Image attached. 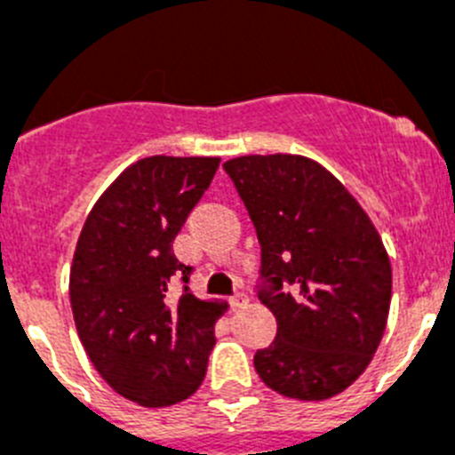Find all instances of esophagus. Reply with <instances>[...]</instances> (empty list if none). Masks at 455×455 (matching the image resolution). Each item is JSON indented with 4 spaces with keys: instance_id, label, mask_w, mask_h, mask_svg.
I'll return each mask as SVG.
<instances>
[{
    "instance_id": "34e87169",
    "label": "esophagus",
    "mask_w": 455,
    "mask_h": 455,
    "mask_svg": "<svg viewBox=\"0 0 455 455\" xmlns=\"http://www.w3.org/2000/svg\"><path fill=\"white\" fill-rule=\"evenodd\" d=\"M230 305H232V309L246 307V305H248V296H246V293H236V296H232V299H230Z\"/></svg>"
}]
</instances>
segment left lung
Listing matches in <instances>:
<instances>
[{
  "mask_svg": "<svg viewBox=\"0 0 455 455\" xmlns=\"http://www.w3.org/2000/svg\"><path fill=\"white\" fill-rule=\"evenodd\" d=\"M223 168L262 246L257 299L277 321L275 341L255 353L257 373L289 399H331L355 383L383 339L392 300L383 239L315 159L248 155Z\"/></svg>",
  "mask_w": 455,
  "mask_h": 455,
  "instance_id": "1",
  "label": "left lung"
}]
</instances>
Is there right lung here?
I'll return each instance as SVG.
<instances>
[{
    "label": "right lung",
    "mask_w": 455,
    "mask_h": 455,
    "mask_svg": "<svg viewBox=\"0 0 455 455\" xmlns=\"http://www.w3.org/2000/svg\"><path fill=\"white\" fill-rule=\"evenodd\" d=\"M219 156H146L92 204L70 268V305L92 367L143 408L188 399L207 373L219 300L188 291L191 267L172 255L219 168ZM182 279L180 299L170 284Z\"/></svg>",
    "instance_id": "right-lung-1"
}]
</instances>
